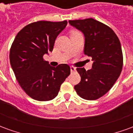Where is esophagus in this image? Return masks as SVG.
<instances>
[{"label": "esophagus", "instance_id": "1", "mask_svg": "<svg viewBox=\"0 0 133 133\" xmlns=\"http://www.w3.org/2000/svg\"><path fill=\"white\" fill-rule=\"evenodd\" d=\"M70 70H71V72H75V70H76V68H75V67L73 66H70Z\"/></svg>", "mask_w": 133, "mask_h": 133}]
</instances>
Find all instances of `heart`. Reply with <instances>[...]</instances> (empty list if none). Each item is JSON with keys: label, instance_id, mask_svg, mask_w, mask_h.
Wrapping results in <instances>:
<instances>
[{"label": "heart", "instance_id": "heart-1", "mask_svg": "<svg viewBox=\"0 0 133 133\" xmlns=\"http://www.w3.org/2000/svg\"><path fill=\"white\" fill-rule=\"evenodd\" d=\"M75 32H77V31H75V30H73V31H72V32H71V33H75Z\"/></svg>", "mask_w": 133, "mask_h": 133}]
</instances>
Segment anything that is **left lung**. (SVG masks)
<instances>
[{
    "label": "left lung",
    "mask_w": 133,
    "mask_h": 133,
    "mask_svg": "<svg viewBox=\"0 0 133 133\" xmlns=\"http://www.w3.org/2000/svg\"><path fill=\"white\" fill-rule=\"evenodd\" d=\"M85 36L84 53L92 58V69L78 68L81 82L74 87L78 95L88 100L106 94L119 78L123 65L121 45L110 28L93 18L69 21Z\"/></svg>",
    "instance_id": "1"
}]
</instances>
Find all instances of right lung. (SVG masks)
Returning a JSON list of instances; mask_svg holds the SVG:
<instances>
[{
    "label": "right lung",
    "mask_w": 133,
    "mask_h": 133,
    "mask_svg": "<svg viewBox=\"0 0 133 133\" xmlns=\"http://www.w3.org/2000/svg\"><path fill=\"white\" fill-rule=\"evenodd\" d=\"M67 21L34 22L18 32L10 50V62L16 78L28 96L38 101L51 100L70 74L67 64L52 67L43 55L52 51L55 41Z\"/></svg>",
    "instance_id": "right-lung-1"
}]
</instances>
